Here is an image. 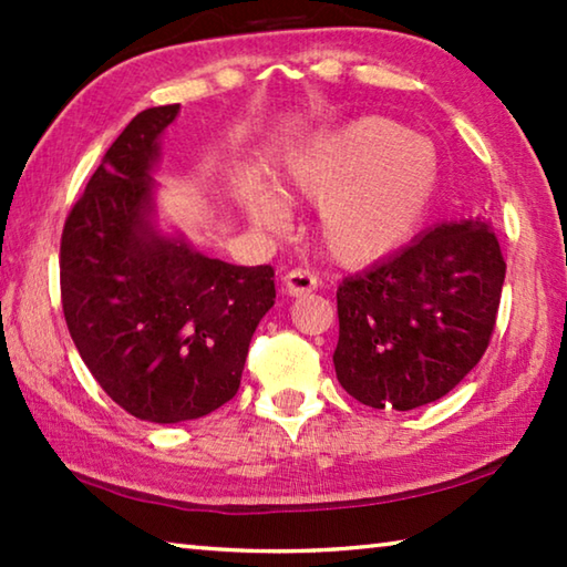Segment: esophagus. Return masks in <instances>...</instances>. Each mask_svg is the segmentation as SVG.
<instances>
[{
    "label": "esophagus",
    "mask_w": 567,
    "mask_h": 567,
    "mask_svg": "<svg viewBox=\"0 0 567 567\" xmlns=\"http://www.w3.org/2000/svg\"><path fill=\"white\" fill-rule=\"evenodd\" d=\"M282 285H285V292L290 297H302L307 292L318 290V275L305 270V267H295V270L285 272Z\"/></svg>",
    "instance_id": "esophagus-1"
}]
</instances>
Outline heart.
I'll list each match as a JSON object with an SVG mask.
<instances>
[{
  "label": "heart",
  "instance_id": "heart-1",
  "mask_svg": "<svg viewBox=\"0 0 567 567\" xmlns=\"http://www.w3.org/2000/svg\"><path fill=\"white\" fill-rule=\"evenodd\" d=\"M287 195L320 203V239L342 265H370L405 243L433 207L440 152L433 140L388 117H360L315 137L285 172ZM247 213L280 227L285 205L252 192Z\"/></svg>",
  "mask_w": 567,
  "mask_h": 567
}]
</instances>
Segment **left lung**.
Masks as SVG:
<instances>
[{
    "label": "left lung",
    "mask_w": 567,
    "mask_h": 567,
    "mask_svg": "<svg viewBox=\"0 0 567 567\" xmlns=\"http://www.w3.org/2000/svg\"><path fill=\"white\" fill-rule=\"evenodd\" d=\"M505 282L501 243L480 219L417 243L338 287L340 385L362 405L415 410L447 395L491 344Z\"/></svg>",
    "instance_id": "left-lung-1"
}]
</instances>
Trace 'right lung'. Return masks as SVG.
Instances as JSON below:
<instances>
[{"instance_id":"right-lung-1","label":"right lung","mask_w":567,"mask_h":567,"mask_svg":"<svg viewBox=\"0 0 567 567\" xmlns=\"http://www.w3.org/2000/svg\"><path fill=\"white\" fill-rule=\"evenodd\" d=\"M179 104L140 112L66 215V328L100 388L147 422L197 420L239 390L249 340L275 305L270 265L199 255L147 223L150 169Z\"/></svg>"}]
</instances>
